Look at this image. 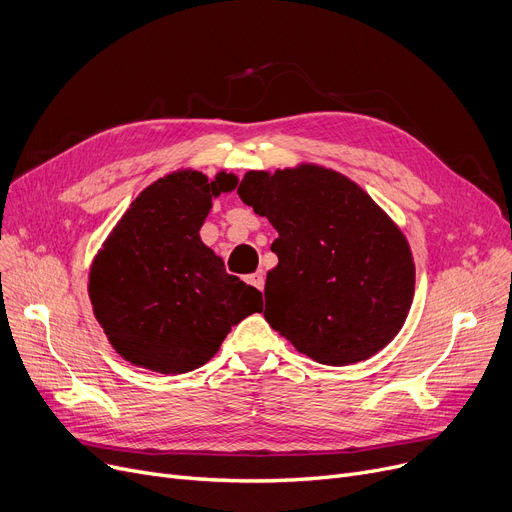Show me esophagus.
Returning <instances> with one entry per match:
<instances>
[{"instance_id":"esophagus-1","label":"esophagus","mask_w":512,"mask_h":512,"mask_svg":"<svg viewBox=\"0 0 512 512\" xmlns=\"http://www.w3.org/2000/svg\"><path fill=\"white\" fill-rule=\"evenodd\" d=\"M247 282H249L251 286H255V288L263 290V286H265V278H263V272H255V274L247 276Z\"/></svg>"}]
</instances>
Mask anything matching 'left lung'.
I'll return each mask as SVG.
<instances>
[{"label": "left lung", "instance_id": "obj_1", "mask_svg": "<svg viewBox=\"0 0 512 512\" xmlns=\"http://www.w3.org/2000/svg\"><path fill=\"white\" fill-rule=\"evenodd\" d=\"M238 197L278 230L263 315L299 353L340 367L400 332L415 294L413 255L357 182L315 164L251 170Z\"/></svg>", "mask_w": 512, "mask_h": 512}]
</instances>
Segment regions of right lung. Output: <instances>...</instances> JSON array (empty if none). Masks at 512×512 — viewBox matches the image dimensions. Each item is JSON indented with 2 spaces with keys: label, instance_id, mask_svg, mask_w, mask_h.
I'll list each match as a JSON object with an SVG mask.
<instances>
[{
  "label": "right lung",
  "instance_id": "add662e5",
  "mask_svg": "<svg viewBox=\"0 0 512 512\" xmlns=\"http://www.w3.org/2000/svg\"><path fill=\"white\" fill-rule=\"evenodd\" d=\"M238 178L176 170L149 184L105 238L89 272L93 313L116 353L157 373L205 365L261 292L226 274L199 230Z\"/></svg>",
  "mask_w": 512,
  "mask_h": 512
}]
</instances>
